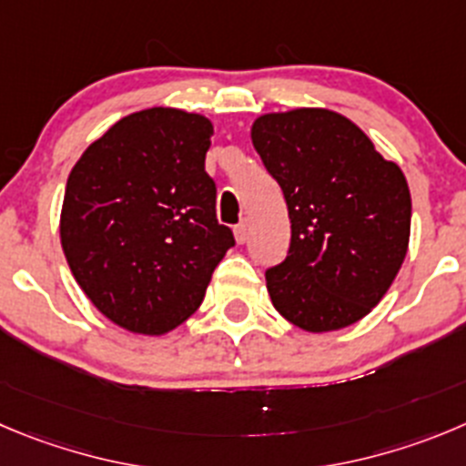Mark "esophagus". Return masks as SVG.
<instances>
[{
	"label": "esophagus",
	"mask_w": 466,
	"mask_h": 466,
	"mask_svg": "<svg viewBox=\"0 0 466 466\" xmlns=\"http://www.w3.org/2000/svg\"><path fill=\"white\" fill-rule=\"evenodd\" d=\"M234 238H237V243H246L248 238V220H241V223L234 228Z\"/></svg>",
	"instance_id": "obj_1"
}]
</instances>
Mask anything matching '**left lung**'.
<instances>
[{
	"instance_id": "1",
	"label": "left lung",
	"mask_w": 466,
	"mask_h": 466,
	"mask_svg": "<svg viewBox=\"0 0 466 466\" xmlns=\"http://www.w3.org/2000/svg\"><path fill=\"white\" fill-rule=\"evenodd\" d=\"M250 137L292 220L289 253L267 271L273 308L308 333L356 324L389 292L410 248L402 169L326 107L268 112Z\"/></svg>"
}]
</instances>
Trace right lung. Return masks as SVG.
Listing matches in <instances>:
<instances>
[{
  "mask_svg": "<svg viewBox=\"0 0 466 466\" xmlns=\"http://www.w3.org/2000/svg\"><path fill=\"white\" fill-rule=\"evenodd\" d=\"M213 126L177 107L133 112L73 165L59 238L96 310L137 336H165L202 303L234 246L204 172Z\"/></svg>",
  "mask_w": 466,
  "mask_h": 466,
  "instance_id": "add662e5",
  "label": "right lung"
}]
</instances>
